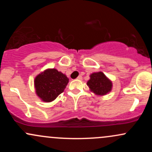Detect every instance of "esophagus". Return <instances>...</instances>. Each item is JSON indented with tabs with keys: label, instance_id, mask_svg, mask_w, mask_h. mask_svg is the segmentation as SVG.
Returning <instances> with one entry per match:
<instances>
[{
	"label": "esophagus",
	"instance_id": "obj_1",
	"mask_svg": "<svg viewBox=\"0 0 152 152\" xmlns=\"http://www.w3.org/2000/svg\"><path fill=\"white\" fill-rule=\"evenodd\" d=\"M77 80H79V81H81V80H82V76H78L77 78H76Z\"/></svg>",
	"mask_w": 152,
	"mask_h": 152
}]
</instances>
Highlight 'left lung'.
Returning a JSON list of instances; mask_svg holds the SVG:
<instances>
[{"mask_svg":"<svg viewBox=\"0 0 152 152\" xmlns=\"http://www.w3.org/2000/svg\"><path fill=\"white\" fill-rule=\"evenodd\" d=\"M87 86L90 91L97 96H105L112 90L113 83L102 71L93 73L90 75V79L87 81Z\"/></svg>","mask_w":152,"mask_h":152,"instance_id":"left-lung-1","label":"left lung"}]
</instances>
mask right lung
<instances>
[{
	"label": "right lung",
	"mask_w": 152,
	"mask_h": 152,
	"mask_svg": "<svg viewBox=\"0 0 152 152\" xmlns=\"http://www.w3.org/2000/svg\"><path fill=\"white\" fill-rule=\"evenodd\" d=\"M69 78L56 69H47L35 77L36 95L43 102H51L64 92Z\"/></svg>",
	"instance_id": "obj_1"
}]
</instances>
